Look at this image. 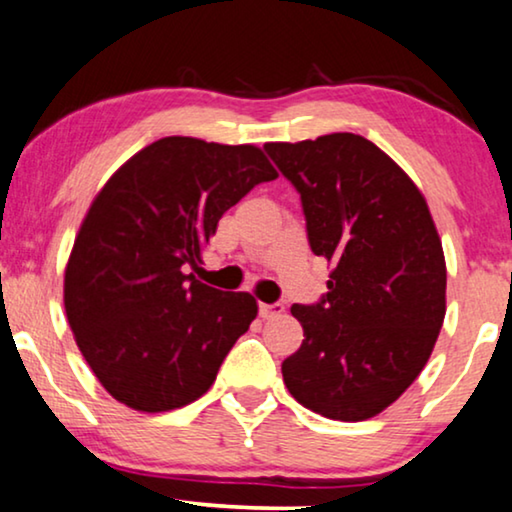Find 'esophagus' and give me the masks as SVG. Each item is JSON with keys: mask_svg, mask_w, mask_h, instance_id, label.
<instances>
[{"mask_svg": "<svg viewBox=\"0 0 512 512\" xmlns=\"http://www.w3.org/2000/svg\"><path fill=\"white\" fill-rule=\"evenodd\" d=\"M285 313V306L281 302L276 304H260V316L264 320H274V318H281Z\"/></svg>", "mask_w": 512, "mask_h": 512, "instance_id": "esophagus-1", "label": "esophagus"}]
</instances>
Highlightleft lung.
I'll use <instances>...</instances> for the list:
<instances>
[{
  "label": "left lung",
  "mask_w": 512,
  "mask_h": 512,
  "mask_svg": "<svg viewBox=\"0 0 512 512\" xmlns=\"http://www.w3.org/2000/svg\"><path fill=\"white\" fill-rule=\"evenodd\" d=\"M302 196L311 250L332 264L318 304H292L304 327L283 381L306 410L377 417L419 377L445 320V252L428 203L391 156L353 133L267 142Z\"/></svg>",
  "instance_id": "1"
}]
</instances>
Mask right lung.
<instances>
[{"instance_id": "obj_1", "label": "right lung", "mask_w": 512, "mask_h": 512, "mask_svg": "<svg viewBox=\"0 0 512 512\" xmlns=\"http://www.w3.org/2000/svg\"><path fill=\"white\" fill-rule=\"evenodd\" d=\"M276 177L255 145L170 135L105 182L74 238L63 299L81 356L114 400L154 414L213 386L257 299L187 271L220 217Z\"/></svg>"}]
</instances>
